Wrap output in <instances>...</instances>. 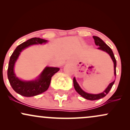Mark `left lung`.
<instances>
[{"label":"left lung","mask_w":130,"mask_h":130,"mask_svg":"<svg viewBox=\"0 0 130 130\" xmlns=\"http://www.w3.org/2000/svg\"><path fill=\"white\" fill-rule=\"evenodd\" d=\"M93 38L94 40H95V43L96 46H98V50H101L103 51L106 52L109 55L110 57H111L112 60L113 62H114V75L115 76H116V65H117V62H116V58H115L114 53H113L111 49V47L109 46H108L99 37L96 36H93ZM115 80L113 82H112L111 83H110L109 84V86L107 87L106 89L104 90L103 92H101L100 93L98 94H92V93H87V92H84L83 89L80 88L79 85L78 84V83H77L75 77L73 78V84H74V87L75 89V90L76 92L78 93L81 96H83V98H86V99L89 100H99L100 98H102L104 97L106 95L109 93L110 90L111 89L112 87L113 84H114Z\"/></svg>","instance_id":"obj_1"}]
</instances>
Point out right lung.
Returning <instances> with one entry per match:
<instances>
[{
    "instance_id": "1",
    "label": "right lung",
    "mask_w": 130,
    "mask_h": 130,
    "mask_svg": "<svg viewBox=\"0 0 130 130\" xmlns=\"http://www.w3.org/2000/svg\"><path fill=\"white\" fill-rule=\"evenodd\" d=\"M47 42V40L40 38H30L18 46L10 57L7 71L8 80L13 90L22 96L30 97L45 92L50 87L52 76L60 70L58 67H46L37 79L31 80L20 79L14 73V65L22 51L30 46L45 44Z\"/></svg>"
}]
</instances>
